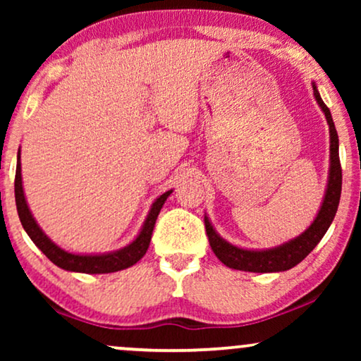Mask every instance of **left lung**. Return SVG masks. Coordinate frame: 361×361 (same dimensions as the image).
I'll return each instance as SVG.
<instances>
[{
	"label": "left lung",
	"mask_w": 361,
	"mask_h": 361,
	"mask_svg": "<svg viewBox=\"0 0 361 361\" xmlns=\"http://www.w3.org/2000/svg\"><path fill=\"white\" fill-rule=\"evenodd\" d=\"M314 97L317 100L319 106L322 108L325 118L329 123L330 131V169H329V182L325 189L324 202L320 205V210L312 225L309 226L304 233H300L298 238L283 243L271 250H243L238 246L228 243L216 233L214 226L205 216V231L209 236L210 246L214 250L216 258L228 268L250 271V273H279V271H288L299 264L310 251H312L324 235L327 233L330 224L334 221V216L337 214L340 194H342V166H340L338 157V135L335 130L332 115L325 105L320 93L314 83Z\"/></svg>",
	"instance_id": "1"
}]
</instances>
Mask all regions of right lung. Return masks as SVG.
I'll use <instances>...</instances> for the list:
<instances>
[{"label": "right lung", "instance_id": "right-lung-1", "mask_svg": "<svg viewBox=\"0 0 361 361\" xmlns=\"http://www.w3.org/2000/svg\"><path fill=\"white\" fill-rule=\"evenodd\" d=\"M172 194V190H167L166 194L157 197L152 204L149 214H147L145 225L136 236V240L130 243L125 248L111 251V253L103 255H75L68 253V251L62 250L57 246L49 236L41 230L37 221L29 210L26 197H24L23 190V177H21V156L18 152V166H16V177H14V197H16V207L18 215L21 220L23 228L26 230L29 238L34 241V245L52 261L54 264L66 271H73V273H87V274H105V273H116V271L126 269L130 266L136 264L142 256L146 255L147 248H149V241L152 230H154V224L157 220V215L167 200V197Z\"/></svg>", "mask_w": 361, "mask_h": 361}]
</instances>
